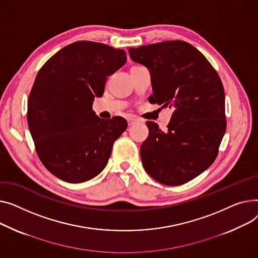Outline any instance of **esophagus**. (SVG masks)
<instances>
[{
	"label": "esophagus",
	"mask_w": 258,
	"mask_h": 258,
	"mask_svg": "<svg viewBox=\"0 0 258 258\" xmlns=\"http://www.w3.org/2000/svg\"><path fill=\"white\" fill-rule=\"evenodd\" d=\"M127 120H128V125H129V126H132L133 124H135L136 122H138V118H135V117L130 116V117H128V118H127Z\"/></svg>",
	"instance_id": "34e87169"
}]
</instances>
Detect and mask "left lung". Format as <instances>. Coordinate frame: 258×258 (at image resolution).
Returning a JSON list of instances; mask_svg holds the SVG:
<instances>
[{
    "mask_svg": "<svg viewBox=\"0 0 258 258\" xmlns=\"http://www.w3.org/2000/svg\"><path fill=\"white\" fill-rule=\"evenodd\" d=\"M134 62L151 74L150 103L170 107L162 131L148 122L141 157L146 172L164 185H181L213 164L226 131L225 93L218 73L188 42L169 40L130 48Z\"/></svg>",
    "mask_w": 258,
    "mask_h": 258,
    "instance_id": "obj_1",
    "label": "left lung"
}]
</instances>
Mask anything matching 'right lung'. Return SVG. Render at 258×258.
<instances>
[{
  "mask_svg": "<svg viewBox=\"0 0 258 258\" xmlns=\"http://www.w3.org/2000/svg\"><path fill=\"white\" fill-rule=\"evenodd\" d=\"M127 61L126 52L81 40L53 55L39 70L28 99V126L37 155L50 173L70 183L98 176L128 124L93 110L107 77Z\"/></svg>",
  "mask_w": 258,
  "mask_h": 258,
  "instance_id": "obj_1",
  "label": "right lung"
}]
</instances>
